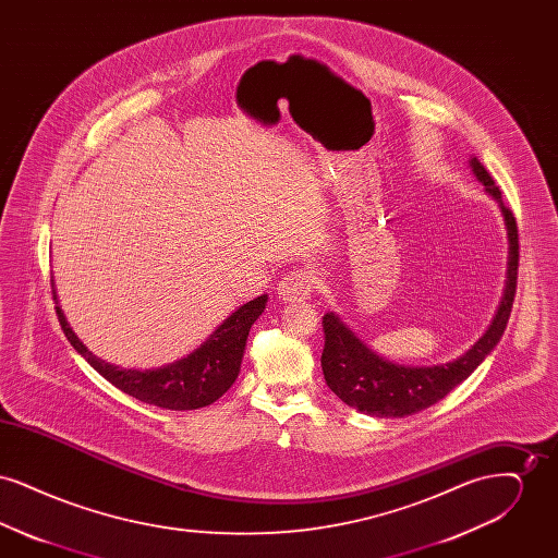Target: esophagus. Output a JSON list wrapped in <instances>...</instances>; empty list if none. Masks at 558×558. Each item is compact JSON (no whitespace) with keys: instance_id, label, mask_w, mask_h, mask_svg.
Wrapping results in <instances>:
<instances>
[{"instance_id":"1","label":"esophagus","mask_w":558,"mask_h":558,"mask_svg":"<svg viewBox=\"0 0 558 558\" xmlns=\"http://www.w3.org/2000/svg\"><path fill=\"white\" fill-rule=\"evenodd\" d=\"M312 294V276L305 269H294L287 274L280 284H278V296L284 303H294V301H305Z\"/></svg>"}]
</instances>
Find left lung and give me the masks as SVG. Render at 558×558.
<instances>
[{"mask_svg":"<svg viewBox=\"0 0 558 558\" xmlns=\"http://www.w3.org/2000/svg\"><path fill=\"white\" fill-rule=\"evenodd\" d=\"M469 167L485 192L498 203L505 217L506 239H508V262H506V282L500 305L487 330L478 337L469 351L460 357L433 364V366H403L391 360H385L372 351L343 319L335 312H328L324 324V351H322V371L326 385L337 398L347 405L371 414L376 418H403L430 408L439 399L446 398L462 380H466L478 364L494 351L505 335L510 318L514 292H517V271H519V232L517 221L510 209H506L502 192L496 186L494 178L478 162L477 157L469 159Z\"/></svg>","mask_w":558,"mask_h":558,"instance_id":"obj_1","label":"left lung"}]
</instances>
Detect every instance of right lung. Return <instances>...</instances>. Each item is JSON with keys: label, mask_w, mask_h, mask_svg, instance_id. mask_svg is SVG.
I'll list each match as a JSON object with an SVG mask.
<instances>
[{"label": "right lung", "mask_w": 558, "mask_h": 558, "mask_svg": "<svg viewBox=\"0 0 558 558\" xmlns=\"http://www.w3.org/2000/svg\"><path fill=\"white\" fill-rule=\"evenodd\" d=\"M53 301L66 339L77 349L81 357H85V362L94 371L100 372L108 383L132 398L165 410H198L221 398L239 378L248 330L255 319L264 314L267 294L240 305L239 310H234L213 330L205 343L190 351L182 360L148 371L121 368L94 355L81 343L80 337L64 318L62 307L58 305L56 289Z\"/></svg>", "instance_id": "right-lung-1"}]
</instances>
